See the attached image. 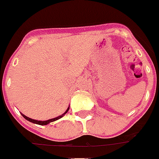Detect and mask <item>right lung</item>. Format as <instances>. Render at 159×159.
<instances>
[{
  "instance_id": "1",
  "label": "right lung",
  "mask_w": 159,
  "mask_h": 159,
  "mask_svg": "<svg viewBox=\"0 0 159 159\" xmlns=\"http://www.w3.org/2000/svg\"><path fill=\"white\" fill-rule=\"evenodd\" d=\"M69 109H70V107H69V106H68V108H67V110H66L65 112H64V113L62 114V115L59 116L55 117V118H53V119H50V120H43V121H42V120H33V119H31V118H29V117H28V116H25L24 114L21 113V116H22L24 117L25 119V120H29V122L33 123V124H39V125H47V124H50V123L53 122V121H56V120H59V119L62 118V117L64 116L65 115V114L67 113V112H68Z\"/></svg>"
}]
</instances>
